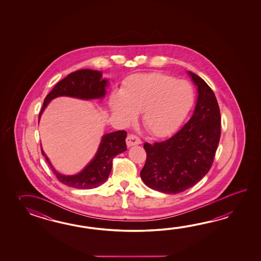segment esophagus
Returning a JSON list of instances; mask_svg holds the SVG:
<instances>
[{
  "instance_id": "34e87169",
  "label": "esophagus",
  "mask_w": 261,
  "mask_h": 261,
  "mask_svg": "<svg viewBox=\"0 0 261 261\" xmlns=\"http://www.w3.org/2000/svg\"><path fill=\"white\" fill-rule=\"evenodd\" d=\"M126 143L128 147H132L133 145H137V144H142L141 140L139 137H137L136 135H133V134H129L128 135V137L126 139Z\"/></svg>"
}]
</instances>
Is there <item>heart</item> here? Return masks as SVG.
Masks as SVG:
<instances>
[{
	"label": "heart",
	"mask_w": 261,
	"mask_h": 261,
	"mask_svg": "<svg viewBox=\"0 0 261 261\" xmlns=\"http://www.w3.org/2000/svg\"><path fill=\"white\" fill-rule=\"evenodd\" d=\"M194 100V88L189 81L151 72L129 76L120 91L112 92L109 105L113 115L124 124L133 122L141 112L144 128L164 137L182 123Z\"/></svg>",
	"instance_id": "heart-1"
}]
</instances>
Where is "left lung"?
<instances>
[{"mask_svg": "<svg viewBox=\"0 0 261 261\" xmlns=\"http://www.w3.org/2000/svg\"><path fill=\"white\" fill-rule=\"evenodd\" d=\"M198 97L191 118L171 138L145 143L146 161L140 172L144 183L166 194L193 187L211 169L221 134L217 98L203 79L188 71Z\"/></svg>", "mask_w": 261, "mask_h": 261, "instance_id": "left-lung-1", "label": "left lung"}]
</instances>
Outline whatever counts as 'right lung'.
Returning a JSON list of instances; mask_svg holds the SVG:
<instances>
[{"mask_svg": "<svg viewBox=\"0 0 261 261\" xmlns=\"http://www.w3.org/2000/svg\"><path fill=\"white\" fill-rule=\"evenodd\" d=\"M108 85L109 80L102 78V72L100 71L83 69L70 73L57 84L45 97L44 106L40 112L39 121L46 106L56 98L67 96L80 100H100L106 97ZM126 138L127 133L125 130L105 134L101 137L93 159L81 172L72 175H66L58 172L42 147L41 150L52 171L61 183L74 189H91L102 185L107 180L111 172L113 159L127 150Z\"/></svg>", "mask_w": 261, "mask_h": 261, "instance_id": "1", "label": "right lung"}]
</instances>
